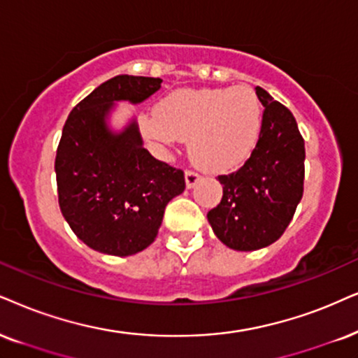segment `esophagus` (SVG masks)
I'll list each match as a JSON object with an SVG mask.
<instances>
[{
	"label": "esophagus",
	"mask_w": 358,
	"mask_h": 358,
	"mask_svg": "<svg viewBox=\"0 0 358 358\" xmlns=\"http://www.w3.org/2000/svg\"><path fill=\"white\" fill-rule=\"evenodd\" d=\"M201 176L196 173V171H192L188 170L187 173H185V182H187V188H193L194 185H196L198 182H200Z\"/></svg>",
	"instance_id": "esophagus-1"
}]
</instances>
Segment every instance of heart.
<instances>
[{
  "label": "heart",
  "instance_id": "obj_1",
  "mask_svg": "<svg viewBox=\"0 0 358 358\" xmlns=\"http://www.w3.org/2000/svg\"><path fill=\"white\" fill-rule=\"evenodd\" d=\"M142 134L158 145L188 140L194 164L211 173L241 166L255 152L262 106L250 85L178 89L155 106V115L138 119Z\"/></svg>",
  "mask_w": 358,
  "mask_h": 358
}]
</instances>
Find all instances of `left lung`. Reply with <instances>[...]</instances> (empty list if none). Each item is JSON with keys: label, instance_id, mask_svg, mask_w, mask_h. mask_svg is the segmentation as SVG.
Instances as JSON below:
<instances>
[{"label": "left lung", "instance_id": "obj_1", "mask_svg": "<svg viewBox=\"0 0 358 358\" xmlns=\"http://www.w3.org/2000/svg\"><path fill=\"white\" fill-rule=\"evenodd\" d=\"M264 112L257 145L238 171L220 175L223 198L208 211L213 233L236 251L282 236L304 193V138L287 107L256 87Z\"/></svg>", "mask_w": 358, "mask_h": 358}]
</instances>
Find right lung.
<instances>
[{"label":"right lung","mask_w":358,"mask_h":358,"mask_svg":"<svg viewBox=\"0 0 358 358\" xmlns=\"http://www.w3.org/2000/svg\"><path fill=\"white\" fill-rule=\"evenodd\" d=\"M164 80L122 74L106 80L67 117L56 153L61 213L84 244L132 256L155 241L165 206L185 189L183 171L143 148L137 120L120 132L108 117L117 102L140 103Z\"/></svg>","instance_id":"1"}]
</instances>
